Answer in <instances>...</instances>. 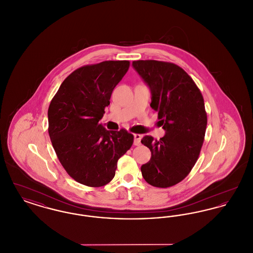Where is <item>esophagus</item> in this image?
Wrapping results in <instances>:
<instances>
[{
  "mask_svg": "<svg viewBox=\"0 0 253 253\" xmlns=\"http://www.w3.org/2000/svg\"><path fill=\"white\" fill-rule=\"evenodd\" d=\"M140 140H141V134L134 133L133 134V145H135V146L140 145Z\"/></svg>",
  "mask_w": 253,
  "mask_h": 253,
  "instance_id": "obj_1",
  "label": "esophagus"
}]
</instances>
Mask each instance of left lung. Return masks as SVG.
<instances>
[{"instance_id":"left-lung-1","label":"left lung","mask_w":253,"mask_h":253,"mask_svg":"<svg viewBox=\"0 0 253 253\" xmlns=\"http://www.w3.org/2000/svg\"><path fill=\"white\" fill-rule=\"evenodd\" d=\"M132 68L149 87L151 107L158 113L165 135H145L152 153L141 166L146 182L168 188L183 180L199 157L207 127L204 99L193 79L181 67L158 60H134Z\"/></svg>"}]
</instances>
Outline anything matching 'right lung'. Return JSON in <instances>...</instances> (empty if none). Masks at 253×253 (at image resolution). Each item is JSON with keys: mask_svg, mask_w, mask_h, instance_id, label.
I'll list each match as a JSON object with an SVG mask.
<instances>
[{"mask_svg": "<svg viewBox=\"0 0 253 253\" xmlns=\"http://www.w3.org/2000/svg\"><path fill=\"white\" fill-rule=\"evenodd\" d=\"M128 60H107L75 70L61 84L48 108V132L62 167L89 187L106 185L118 160L132 145L126 130L98 123L113 90L129 69Z\"/></svg>", "mask_w": 253, "mask_h": 253, "instance_id": "add662e5", "label": "right lung"}]
</instances>
